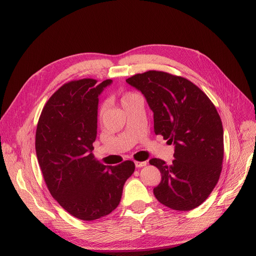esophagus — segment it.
Segmentation results:
<instances>
[{
    "instance_id": "esophagus-1",
    "label": "esophagus",
    "mask_w": 256,
    "mask_h": 256,
    "mask_svg": "<svg viewBox=\"0 0 256 256\" xmlns=\"http://www.w3.org/2000/svg\"><path fill=\"white\" fill-rule=\"evenodd\" d=\"M146 165V162H140V161H135V166L137 168H140V167H144Z\"/></svg>"
}]
</instances>
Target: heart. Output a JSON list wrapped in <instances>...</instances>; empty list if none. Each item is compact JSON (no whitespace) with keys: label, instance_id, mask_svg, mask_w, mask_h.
I'll return each mask as SVG.
<instances>
[{"label":"heart","instance_id":"1","mask_svg":"<svg viewBox=\"0 0 256 256\" xmlns=\"http://www.w3.org/2000/svg\"><path fill=\"white\" fill-rule=\"evenodd\" d=\"M136 96H138V95L133 93V92H126V93H124V94L122 95V97H121V104H122V106H124V104H125L126 102H128L129 100H133V98L136 97ZM104 110H106V104H104V106L100 108V112H98V116H100V118H102V116L104 114Z\"/></svg>","mask_w":256,"mask_h":256}]
</instances>
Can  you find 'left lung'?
I'll return each mask as SVG.
<instances>
[{"label": "left lung", "mask_w": 256, "mask_h": 256, "mask_svg": "<svg viewBox=\"0 0 256 256\" xmlns=\"http://www.w3.org/2000/svg\"><path fill=\"white\" fill-rule=\"evenodd\" d=\"M126 82L144 95L154 112V133L175 146L172 164L150 160L162 175L154 188L156 200L180 211L200 206L222 168L224 129L214 104L188 78L165 72L137 74Z\"/></svg>", "instance_id": "1"}]
</instances>
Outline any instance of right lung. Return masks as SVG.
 Segmentation results:
<instances>
[{
	"mask_svg": "<svg viewBox=\"0 0 256 256\" xmlns=\"http://www.w3.org/2000/svg\"><path fill=\"white\" fill-rule=\"evenodd\" d=\"M112 83L82 78L62 85L46 102L36 131V152L53 198L74 218L95 220L119 205L135 165L106 166L94 158L98 95Z\"/></svg>",
	"mask_w": 256,
	"mask_h": 256,
	"instance_id": "1",
	"label": "right lung"
}]
</instances>
